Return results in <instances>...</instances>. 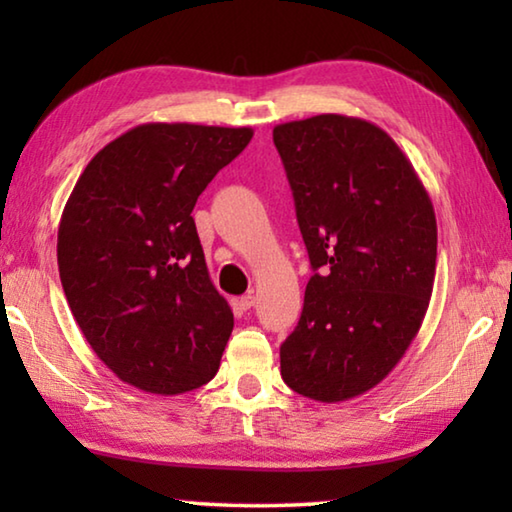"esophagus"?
I'll use <instances>...</instances> for the list:
<instances>
[{
  "label": "esophagus",
  "instance_id": "1",
  "mask_svg": "<svg viewBox=\"0 0 512 512\" xmlns=\"http://www.w3.org/2000/svg\"><path fill=\"white\" fill-rule=\"evenodd\" d=\"M253 305H255V293H253V291L239 298V307H241V309H250Z\"/></svg>",
  "mask_w": 512,
  "mask_h": 512
}]
</instances>
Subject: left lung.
I'll return each mask as SVG.
<instances>
[{
  "instance_id": "8db88e82",
  "label": "left lung",
  "mask_w": 512,
  "mask_h": 512,
  "mask_svg": "<svg viewBox=\"0 0 512 512\" xmlns=\"http://www.w3.org/2000/svg\"><path fill=\"white\" fill-rule=\"evenodd\" d=\"M314 275L280 348L282 379L345 402L386 379L427 314L436 212L411 160L372 121L316 115L273 128Z\"/></svg>"
}]
</instances>
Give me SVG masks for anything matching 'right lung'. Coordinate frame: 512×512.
<instances>
[{
  "label": "right lung",
  "instance_id": "obj_1",
  "mask_svg": "<svg viewBox=\"0 0 512 512\" xmlns=\"http://www.w3.org/2000/svg\"><path fill=\"white\" fill-rule=\"evenodd\" d=\"M253 128L140 124L103 146L69 194L58 271L94 354L128 386L180 395L219 370L235 316L210 280L192 210Z\"/></svg>",
  "mask_w": 512,
  "mask_h": 512
}]
</instances>
